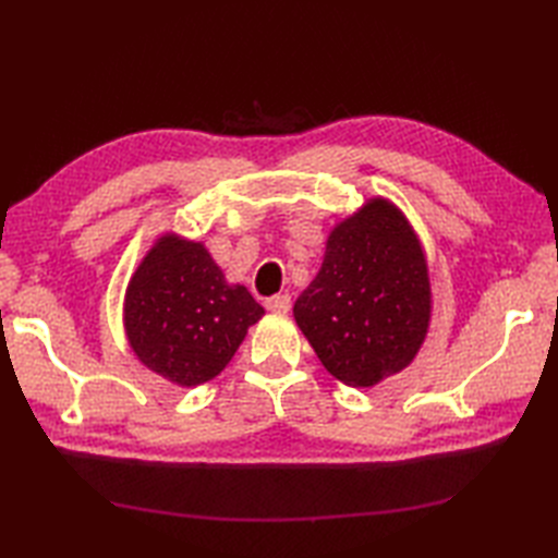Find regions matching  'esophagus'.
<instances>
[{"label": "esophagus", "mask_w": 558, "mask_h": 558, "mask_svg": "<svg viewBox=\"0 0 558 558\" xmlns=\"http://www.w3.org/2000/svg\"><path fill=\"white\" fill-rule=\"evenodd\" d=\"M266 310L278 314L290 312V294H272V298L266 300Z\"/></svg>", "instance_id": "esophagus-1"}]
</instances>
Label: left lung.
<instances>
[{
  "instance_id": "1",
  "label": "left lung",
  "mask_w": 558,
  "mask_h": 558,
  "mask_svg": "<svg viewBox=\"0 0 558 558\" xmlns=\"http://www.w3.org/2000/svg\"><path fill=\"white\" fill-rule=\"evenodd\" d=\"M292 312L316 357L342 384L366 388L408 366L429 328L432 290L402 213L372 198L342 220Z\"/></svg>"
}]
</instances>
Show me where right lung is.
I'll use <instances>...</instances> for the list:
<instances>
[{
	"instance_id": "add662e5",
	"label": "right lung",
	"mask_w": 558,
	"mask_h": 558,
	"mask_svg": "<svg viewBox=\"0 0 558 558\" xmlns=\"http://www.w3.org/2000/svg\"><path fill=\"white\" fill-rule=\"evenodd\" d=\"M244 286H230L204 244L165 234L126 288L129 345L150 372L180 386L218 376L264 316Z\"/></svg>"
}]
</instances>
